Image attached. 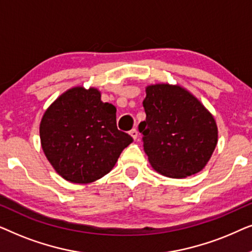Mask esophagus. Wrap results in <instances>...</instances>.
Wrapping results in <instances>:
<instances>
[{
  "label": "esophagus",
  "instance_id": "esophagus-1",
  "mask_svg": "<svg viewBox=\"0 0 252 252\" xmlns=\"http://www.w3.org/2000/svg\"><path fill=\"white\" fill-rule=\"evenodd\" d=\"M137 134H139V133H137L136 128H133L132 130H129V135L132 136L134 140H136V137H137Z\"/></svg>",
  "mask_w": 252,
  "mask_h": 252
}]
</instances>
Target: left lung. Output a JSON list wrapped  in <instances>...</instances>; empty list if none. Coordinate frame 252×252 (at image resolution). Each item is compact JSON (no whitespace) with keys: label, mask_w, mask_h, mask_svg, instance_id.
Here are the masks:
<instances>
[{"label":"left lung","mask_w":252,"mask_h":252,"mask_svg":"<svg viewBox=\"0 0 252 252\" xmlns=\"http://www.w3.org/2000/svg\"><path fill=\"white\" fill-rule=\"evenodd\" d=\"M141 122L144 151L158 173L182 179L205 167L218 142V127L211 112L179 85L146 87Z\"/></svg>","instance_id":"8db88e82"}]
</instances>
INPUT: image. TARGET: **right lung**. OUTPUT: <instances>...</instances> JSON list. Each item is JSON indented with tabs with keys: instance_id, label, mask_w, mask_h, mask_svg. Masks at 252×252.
<instances>
[{
	"instance_id": "1",
	"label": "right lung",
	"mask_w": 252,
	"mask_h": 252,
	"mask_svg": "<svg viewBox=\"0 0 252 252\" xmlns=\"http://www.w3.org/2000/svg\"><path fill=\"white\" fill-rule=\"evenodd\" d=\"M117 109L101 101L97 88L67 89L51 103L40 123L41 147L55 171L73 184H91L115 166L133 142L117 128Z\"/></svg>"
}]
</instances>
